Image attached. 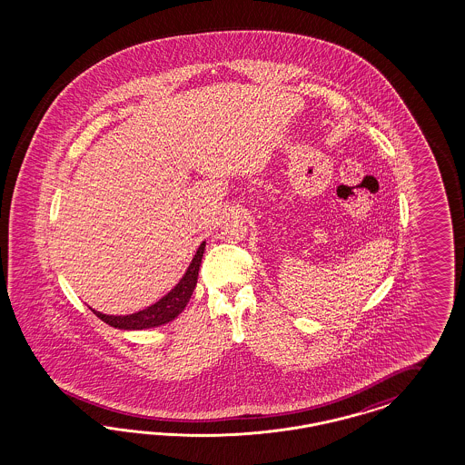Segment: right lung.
Returning <instances> with one entry per match:
<instances>
[{
	"label": "right lung",
	"mask_w": 465,
	"mask_h": 465,
	"mask_svg": "<svg viewBox=\"0 0 465 465\" xmlns=\"http://www.w3.org/2000/svg\"><path fill=\"white\" fill-rule=\"evenodd\" d=\"M204 245H206L204 242L199 245L191 266L187 268V272L183 274L179 284L170 292L169 295H165L160 302H156L155 305L136 312V313H131V315H124V317L123 315H115V317L105 315L97 310H94V313L105 324L113 325L117 329H148V327H156V325L167 324L170 321H173L185 309L189 298L196 288L197 274H199Z\"/></svg>",
	"instance_id": "add662e5"
}]
</instances>
